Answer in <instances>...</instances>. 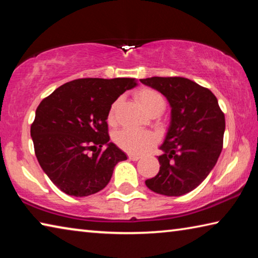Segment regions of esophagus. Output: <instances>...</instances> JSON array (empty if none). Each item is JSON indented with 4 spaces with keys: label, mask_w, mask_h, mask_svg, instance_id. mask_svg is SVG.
<instances>
[{
    "label": "esophagus",
    "mask_w": 258,
    "mask_h": 258,
    "mask_svg": "<svg viewBox=\"0 0 258 258\" xmlns=\"http://www.w3.org/2000/svg\"><path fill=\"white\" fill-rule=\"evenodd\" d=\"M128 159L133 160V161H137L140 159V156H137V155H128Z\"/></svg>",
    "instance_id": "34e87169"
}]
</instances>
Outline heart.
Masks as SVG:
<instances>
[{"label": "heart", "mask_w": 258, "mask_h": 258, "mask_svg": "<svg viewBox=\"0 0 258 258\" xmlns=\"http://www.w3.org/2000/svg\"><path fill=\"white\" fill-rule=\"evenodd\" d=\"M135 99L141 104L142 108L148 113H154L156 111H161L164 108V100L158 93L150 89L139 90L135 93ZM121 103V99L118 98L111 103L108 110L107 120L110 125H113L117 120V111ZM157 138L154 133L147 131H137L131 128H124L117 132L115 135V142L121 150L128 154L141 155L145 154L155 145Z\"/></svg>", "instance_id": "b5f03b06"}]
</instances>
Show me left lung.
I'll return each instance as SVG.
<instances>
[{"instance_id":"8db88e82","label":"left lung","mask_w":258,"mask_h":258,"mask_svg":"<svg viewBox=\"0 0 258 258\" xmlns=\"http://www.w3.org/2000/svg\"><path fill=\"white\" fill-rule=\"evenodd\" d=\"M168 100L171 123L159 148V172L146 181L156 194L178 197L196 189L216 165L223 148L224 113L211 90L184 77L140 80Z\"/></svg>"}]
</instances>
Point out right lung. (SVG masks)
<instances>
[{
	"mask_svg": "<svg viewBox=\"0 0 258 258\" xmlns=\"http://www.w3.org/2000/svg\"><path fill=\"white\" fill-rule=\"evenodd\" d=\"M137 85L135 78H80L61 85L38 104L30 127L35 155L64 194H97L110 181L116 164L127 159L109 142L107 115L111 103Z\"/></svg>",
	"mask_w": 258,
	"mask_h": 258,
	"instance_id": "right-lung-1",
	"label": "right lung"
}]
</instances>
